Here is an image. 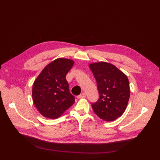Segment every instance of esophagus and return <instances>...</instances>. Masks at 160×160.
I'll return each mask as SVG.
<instances>
[{
  "mask_svg": "<svg viewBox=\"0 0 160 160\" xmlns=\"http://www.w3.org/2000/svg\"><path fill=\"white\" fill-rule=\"evenodd\" d=\"M86 98V94L84 93H81L80 95H79V96H78V98H79V99H81V98Z\"/></svg>",
  "mask_w": 160,
  "mask_h": 160,
  "instance_id": "1",
  "label": "esophagus"
}]
</instances>
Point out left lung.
<instances>
[{
  "label": "left lung",
  "instance_id": "left-lung-1",
  "mask_svg": "<svg viewBox=\"0 0 160 160\" xmlns=\"http://www.w3.org/2000/svg\"><path fill=\"white\" fill-rule=\"evenodd\" d=\"M96 78L99 100L91 104L100 119L110 122L124 113L130 97L127 76L113 64L106 62L89 64Z\"/></svg>",
  "mask_w": 160,
  "mask_h": 160
}]
</instances>
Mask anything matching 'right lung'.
<instances>
[{
    "mask_svg": "<svg viewBox=\"0 0 160 160\" xmlns=\"http://www.w3.org/2000/svg\"><path fill=\"white\" fill-rule=\"evenodd\" d=\"M73 60L57 58L47 64L33 84L32 98L35 107L44 117L56 119L71 107L75 98L69 92L66 76Z\"/></svg>",
    "mask_w": 160,
    "mask_h": 160,
    "instance_id": "add662e5",
    "label": "right lung"
}]
</instances>
